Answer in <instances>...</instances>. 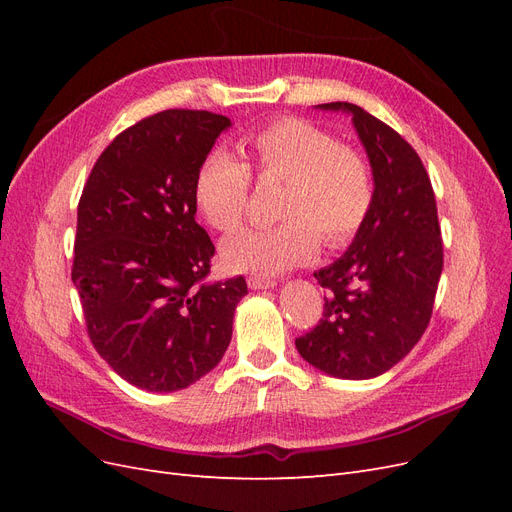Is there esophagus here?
<instances>
[{"label": "esophagus", "mask_w": 512, "mask_h": 512, "mask_svg": "<svg viewBox=\"0 0 512 512\" xmlns=\"http://www.w3.org/2000/svg\"><path fill=\"white\" fill-rule=\"evenodd\" d=\"M247 286L252 290H267V288H275L277 282L269 280V277H250V280H247Z\"/></svg>", "instance_id": "esophagus-1"}]
</instances>
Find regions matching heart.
<instances>
[{
  "mask_svg": "<svg viewBox=\"0 0 512 512\" xmlns=\"http://www.w3.org/2000/svg\"><path fill=\"white\" fill-rule=\"evenodd\" d=\"M245 162L213 151L196 170L194 203L218 232L235 230L250 198L254 170L260 181H284L277 213L284 222L245 228L222 243L224 265L235 273L277 275L305 265L327 247L350 243L374 205V173L359 149L301 117L275 119L247 134Z\"/></svg>",
  "mask_w": 512,
  "mask_h": 512,
  "instance_id": "1",
  "label": "heart"
}]
</instances>
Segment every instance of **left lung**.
<instances>
[{
	"mask_svg": "<svg viewBox=\"0 0 512 512\" xmlns=\"http://www.w3.org/2000/svg\"><path fill=\"white\" fill-rule=\"evenodd\" d=\"M316 108L352 117L376 194L344 256L314 273L327 288L324 312L294 344L324 374L369 380L404 359L429 324L444 265L436 196L418 153L393 128L350 102Z\"/></svg>",
	"mask_w": 512,
	"mask_h": 512,
	"instance_id": "left-lung-1",
	"label": "left lung"
}]
</instances>
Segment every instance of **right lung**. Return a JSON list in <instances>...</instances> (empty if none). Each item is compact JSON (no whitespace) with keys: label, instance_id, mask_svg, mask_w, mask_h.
Segmentation results:
<instances>
[{"label":"right lung","instance_id":"right-lung-1","mask_svg":"<svg viewBox=\"0 0 512 512\" xmlns=\"http://www.w3.org/2000/svg\"><path fill=\"white\" fill-rule=\"evenodd\" d=\"M224 115L170 108L108 145L79 203L72 282L91 344L149 393L207 376L232 337L243 277L203 284L215 247L196 224L194 179Z\"/></svg>","mask_w":512,"mask_h":512}]
</instances>
